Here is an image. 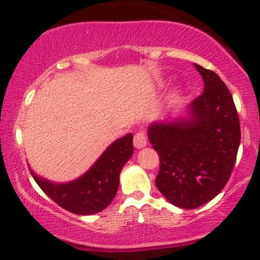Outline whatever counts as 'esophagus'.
<instances>
[{
    "label": "esophagus",
    "instance_id": "1",
    "mask_svg": "<svg viewBox=\"0 0 260 260\" xmlns=\"http://www.w3.org/2000/svg\"><path fill=\"white\" fill-rule=\"evenodd\" d=\"M148 143V138L143 133H137L134 137V145L136 149L144 148Z\"/></svg>",
    "mask_w": 260,
    "mask_h": 260
}]
</instances>
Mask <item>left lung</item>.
<instances>
[{"label":"left lung","instance_id":"8db88e82","mask_svg":"<svg viewBox=\"0 0 260 260\" xmlns=\"http://www.w3.org/2000/svg\"><path fill=\"white\" fill-rule=\"evenodd\" d=\"M204 92L182 115L156 119L148 138L159 156L156 187L176 207L207 204L226 186L240 144L239 117L232 94L213 71L194 63Z\"/></svg>","mask_w":260,"mask_h":260}]
</instances>
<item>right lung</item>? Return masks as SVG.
I'll return each mask as SVG.
<instances>
[{
	"label": "right lung",
	"mask_w": 260,
	"mask_h": 260,
	"mask_svg": "<svg viewBox=\"0 0 260 260\" xmlns=\"http://www.w3.org/2000/svg\"><path fill=\"white\" fill-rule=\"evenodd\" d=\"M133 134L112 142L93 165L77 179L54 182L29 170L39 187L60 207L77 215L102 212L115 198L119 187V174L134 154Z\"/></svg>",
	"instance_id": "1"
}]
</instances>
